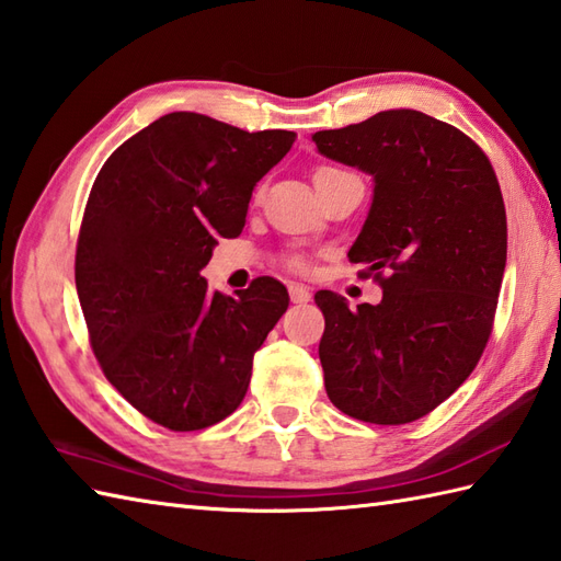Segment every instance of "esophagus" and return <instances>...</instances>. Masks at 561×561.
I'll list each match as a JSON object with an SVG mask.
<instances>
[{
  "label": "esophagus",
  "instance_id": "obj_1",
  "mask_svg": "<svg viewBox=\"0 0 561 561\" xmlns=\"http://www.w3.org/2000/svg\"><path fill=\"white\" fill-rule=\"evenodd\" d=\"M289 296L294 304H308L311 301V289L304 287V284H289Z\"/></svg>",
  "mask_w": 561,
  "mask_h": 561
}]
</instances>
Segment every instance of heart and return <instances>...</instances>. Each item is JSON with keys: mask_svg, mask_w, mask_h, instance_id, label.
<instances>
[{"mask_svg": "<svg viewBox=\"0 0 561 561\" xmlns=\"http://www.w3.org/2000/svg\"><path fill=\"white\" fill-rule=\"evenodd\" d=\"M330 173H340V169H330V165H323V169L316 171L313 181H316V178H323V175H330ZM289 267H291V270H306V262H304L301 257H291V260H289Z\"/></svg>", "mask_w": 561, "mask_h": 561, "instance_id": "heart-1", "label": "heart"}]
</instances>
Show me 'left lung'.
<instances>
[{
	"instance_id": "left-lung-1",
	"label": "left lung",
	"mask_w": 561,
	"mask_h": 561,
	"mask_svg": "<svg viewBox=\"0 0 561 561\" xmlns=\"http://www.w3.org/2000/svg\"><path fill=\"white\" fill-rule=\"evenodd\" d=\"M313 141L374 178L350 260L383 289L354 311L335 291L316 294L328 398L362 422H414L460 388L492 335L506 267L502 190L468 135L420 111L376 113Z\"/></svg>"
}]
</instances>
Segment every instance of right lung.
Listing matches in <instances>:
<instances>
[{
    "label": "right lung",
    "instance_id": "obj_1",
    "mask_svg": "<svg viewBox=\"0 0 561 561\" xmlns=\"http://www.w3.org/2000/svg\"><path fill=\"white\" fill-rule=\"evenodd\" d=\"M294 139L169 113L117 147L91 187L75 262L91 347L115 390L171 432L243 402L253 356L287 311L277 279L226 296L199 270L243 231L257 181Z\"/></svg>",
    "mask_w": 561,
    "mask_h": 561
}]
</instances>
